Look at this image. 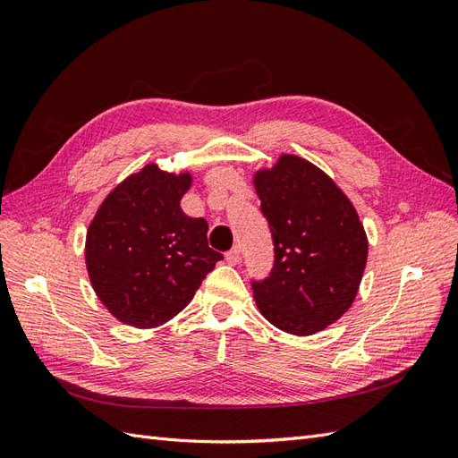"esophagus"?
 Segmentation results:
<instances>
[{
  "label": "esophagus",
  "mask_w": 458,
  "mask_h": 458,
  "mask_svg": "<svg viewBox=\"0 0 458 458\" xmlns=\"http://www.w3.org/2000/svg\"><path fill=\"white\" fill-rule=\"evenodd\" d=\"M225 259H227L229 266H237V263L241 261V248L239 246L231 248V250L225 254Z\"/></svg>",
  "instance_id": "esophagus-1"
}]
</instances>
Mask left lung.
I'll return each mask as SVG.
<instances>
[{
	"instance_id": "8db88e82",
	"label": "left lung",
	"mask_w": 458,
	"mask_h": 458,
	"mask_svg": "<svg viewBox=\"0 0 458 458\" xmlns=\"http://www.w3.org/2000/svg\"><path fill=\"white\" fill-rule=\"evenodd\" d=\"M275 263L252 283L261 315L288 335L310 336L352 308L367 266L369 241L352 200L306 158L281 155L254 174Z\"/></svg>"
}]
</instances>
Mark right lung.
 Here are the masks:
<instances>
[{
    "label": "right lung",
    "instance_id": "obj_1",
    "mask_svg": "<svg viewBox=\"0 0 458 458\" xmlns=\"http://www.w3.org/2000/svg\"><path fill=\"white\" fill-rule=\"evenodd\" d=\"M191 183L189 172L170 174L147 164L110 191L91 219L86 234L89 281L123 325L168 323L224 259L208 246L206 219L191 217L179 206Z\"/></svg>",
    "mask_w": 458,
    "mask_h": 458
}]
</instances>
